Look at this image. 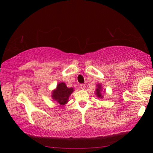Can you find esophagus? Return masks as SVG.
<instances>
[{
  "instance_id": "1",
  "label": "esophagus",
  "mask_w": 153,
  "mask_h": 153,
  "mask_svg": "<svg viewBox=\"0 0 153 153\" xmlns=\"http://www.w3.org/2000/svg\"><path fill=\"white\" fill-rule=\"evenodd\" d=\"M79 87H80L81 89L84 90L85 88V84H80V85H79Z\"/></svg>"
}]
</instances>
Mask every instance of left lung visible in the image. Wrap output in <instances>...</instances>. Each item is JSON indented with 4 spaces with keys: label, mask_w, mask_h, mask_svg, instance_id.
Returning <instances> with one entry per match:
<instances>
[{
    "label": "left lung",
    "mask_w": 153,
    "mask_h": 153,
    "mask_svg": "<svg viewBox=\"0 0 153 153\" xmlns=\"http://www.w3.org/2000/svg\"><path fill=\"white\" fill-rule=\"evenodd\" d=\"M97 88L95 90V94L99 98H102L103 97V96L102 95V85L98 83L97 85Z\"/></svg>",
    "instance_id": "obj_1"
}]
</instances>
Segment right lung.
I'll list each match as a JSON object with an SVG mask.
<instances>
[{"label":"right lung","mask_w":153,"mask_h":153,"mask_svg":"<svg viewBox=\"0 0 153 153\" xmlns=\"http://www.w3.org/2000/svg\"><path fill=\"white\" fill-rule=\"evenodd\" d=\"M73 91H74L73 88H69L65 83H59L57 85L56 88L52 92V99L57 102L60 106H62L68 103L69 97Z\"/></svg>","instance_id":"right-lung-1"}]
</instances>
